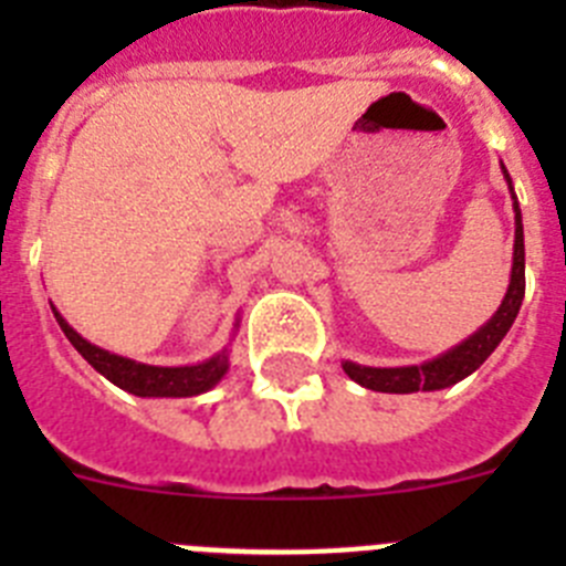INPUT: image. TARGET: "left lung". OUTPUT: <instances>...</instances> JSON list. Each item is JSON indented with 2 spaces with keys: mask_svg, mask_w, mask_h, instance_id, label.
Instances as JSON below:
<instances>
[{
  "mask_svg": "<svg viewBox=\"0 0 566 566\" xmlns=\"http://www.w3.org/2000/svg\"><path fill=\"white\" fill-rule=\"evenodd\" d=\"M504 181H507L510 198H513V212H516V240H513V269H510V286L504 294L502 306L496 314L484 323L482 328L462 339L459 345L448 348L439 357L428 359L419 365H399V368H374V365H359L345 359L343 371L359 382L363 388L382 394H413V391H442L451 385L462 382L464 377L476 371L479 365L496 352V345L502 343L504 334L510 332L513 319H516L518 308L524 300V227H522V209H518V198L513 192V181H510L507 169L502 164Z\"/></svg>",
  "mask_w": 566,
  "mask_h": 566,
  "instance_id": "left-lung-1",
  "label": "left lung"
}]
</instances>
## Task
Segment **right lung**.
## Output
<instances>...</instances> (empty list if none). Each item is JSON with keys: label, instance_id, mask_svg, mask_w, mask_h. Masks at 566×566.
Wrapping results in <instances>:
<instances>
[{"label": "right lung", "instance_id": "right-lung-1", "mask_svg": "<svg viewBox=\"0 0 566 566\" xmlns=\"http://www.w3.org/2000/svg\"><path fill=\"white\" fill-rule=\"evenodd\" d=\"M50 308H53V317H56V323L62 326L64 337L73 343V348H76L102 377H107L109 382L118 385L122 391L135 394V397H198V394L212 391L214 385L221 382L229 371V345H223L214 357L195 365H175V368H167V365L135 363V359L104 352V348L93 345L90 339H84L82 334L59 314V308L53 306V303H50ZM234 328H238V323H234Z\"/></svg>", "mask_w": 566, "mask_h": 566}]
</instances>
